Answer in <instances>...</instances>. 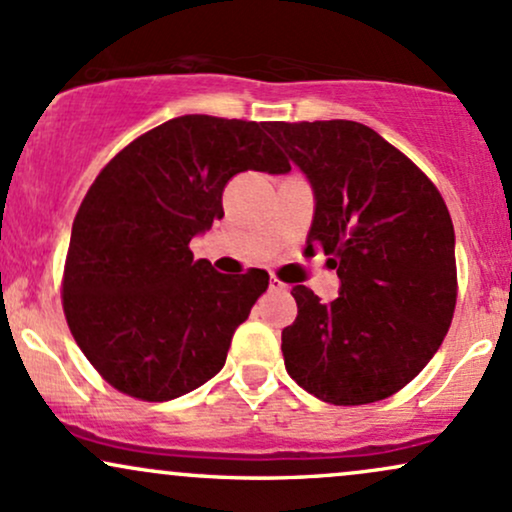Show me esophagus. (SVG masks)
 Here are the masks:
<instances>
[{
    "label": "esophagus",
    "mask_w": 512,
    "mask_h": 512,
    "mask_svg": "<svg viewBox=\"0 0 512 512\" xmlns=\"http://www.w3.org/2000/svg\"><path fill=\"white\" fill-rule=\"evenodd\" d=\"M286 289H289V286H286L284 281L276 279V276H272V279H269V291H286Z\"/></svg>",
    "instance_id": "1"
}]
</instances>
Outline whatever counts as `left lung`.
Wrapping results in <instances>:
<instances>
[{
	"label": "left lung",
	"mask_w": 512,
	"mask_h": 512,
	"mask_svg": "<svg viewBox=\"0 0 512 512\" xmlns=\"http://www.w3.org/2000/svg\"><path fill=\"white\" fill-rule=\"evenodd\" d=\"M308 175L322 248L342 289L320 303L293 286L298 315L281 332L286 370L337 407L395 395L431 361L457 303L455 228L438 187L378 132L351 120L267 122Z\"/></svg>",
	"instance_id": "left-lung-1"
}]
</instances>
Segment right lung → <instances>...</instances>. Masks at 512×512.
Listing matches in <instances>:
<instances>
[{"label":"right lung","instance_id":"add662e5","mask_svg":"<svg viewBox=\"0 0 512 512\" xmlns=\"http://www.w3.org/2000/svg\"><path fill=\"white\" fill-rule=\"evenodd\" d=\"M267 122L182 115L127 144L88 187L69 238L62 308L72 337L117 392L168 402L226 363L269 274H219L190 240L223 216L243 170L289 173Z\"/></svg>","mask_w":512,"mask_h":512}]
</instances>
